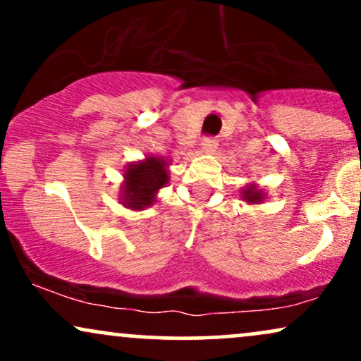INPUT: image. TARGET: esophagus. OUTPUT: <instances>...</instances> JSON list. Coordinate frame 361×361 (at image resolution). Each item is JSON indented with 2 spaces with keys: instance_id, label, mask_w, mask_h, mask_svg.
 <instances>
[{
  "instance_id": "esophagus-1",
  "label": "esophagus",
  "mask_w": 361,
  "mask_h": 361,
  "mask_svg": "<svg viewBox=\"0 0 361 361\" xmlns=\"http://www.w3.org/2000/svg\"><path fill=\"white\" fill-rule=\"evenodd\" d=\"M202 152H205V154H214L215 151H217V140L212 139V137H205L202 140Z\"/></svg>"
}]
</instances>
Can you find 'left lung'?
I'll list each match as a JSON object with an SVG mask.
<instances>
[{"mask_svg":"<svg viewBox=\"0 0 361 361\" xmlns=\"http://www.w3.org/2000/svg\"><path fill=\"white\" fill-rule=\"evenodd\" d=\"M241 198L250 205H259L267 200V193L256 183H247L246 186H243Z\"/></svg>","mask_w":361,"mask_h":361,"instance_id":"8db88e82","label":"left lung"}]
</instances>
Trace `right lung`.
Listing matches in <instances>:
<instances>
[{
  "mask_svg": "<svg viewBox=\"0 0 361 361\" xmlns=\"http://www.w3.org/2000/svg\"><path fill=\"white\" fill-rule=\"evenodd\" d=\"M169 161L163 156H146L123 169L118 200L126 209L144 210L157 200V192L169 183Z\"/></svg>",
  "mask_w": 361,
  "mask_h": 361,
  "instance_id": "1",
  "label": "right lung"
}]
</instances>
